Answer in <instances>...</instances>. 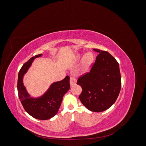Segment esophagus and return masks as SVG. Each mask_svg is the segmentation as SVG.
Here are the masks:
<instances>
[{"label": "esophagus", "instance_id": "1", "mask_svg": "<svg viewBox=\"0 0 146 146\" xmlns=\"http://www.w3.org/2000/svg\"><path fill=\"white\" fill-rule=\"evenodd\" d=\"M77 83L76 79L74 77H70V86H73Z\"/></svg>", "mask_w": 146, "mask_h": 146}]
</instances>
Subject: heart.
<instances>
[{"instance_id": "1", "label": "heart", "mask_w": 146, "mask_h": 146, "mask_svg": "<svg viewBox=\"0 0 146 146\" xmlns=\"http://www.w3.org/2000/svg\"><path fill=\"white\" fill-rule=\"evenodd\" d=\"M82 55L81 54H77L75 56V60H79L82 58ZM94 60V56L92 52H87L84 55L80 67V72L82 74H86L89 71Z\"/></svg>"}]
</instances>
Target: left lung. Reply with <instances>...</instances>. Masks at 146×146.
Instances as JSON below:
<instances>
[{
  "label": "left lung",
  "instance_id": "1",
  "mask_svg": "<svg viewBox=\"0 0 146 146\" xmlns=\"http://www.w3.org/2000/svg\"><path fill=\"white\" fill-rule=\"evenodd\" d=\"M99 53L90 72L78 79L82 88L79 99L87 109L102 112L115 102L121 88L117 61L108 52L93 48Z\"/></svg>",
  "mask_w": 146,
  "mask_h": 146
}]
</instances>
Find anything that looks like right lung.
I'll return each mask as SVG.
<instances>
[{"label": "right lung", "mask_w": 146, "mask_h": 146, "mask_svg": "<svg viewBox=\"0 0 146 146\" xmlns=\"http://www.w3.org/2000/svg\"><path fill=\"white\" fill-rule=\"evenodd\" d=\"M39 54L31 58L21 68L18 74L17 91L24 108L31 116L39 120H47L55 116L58 111L63 96L70 88L69 77L66 76L63 80L52 83L47 91L39 97H32L24 85L25 74L35 58L41 57Z\"/></svg>", "instance_id": "1"}]
</instances>
